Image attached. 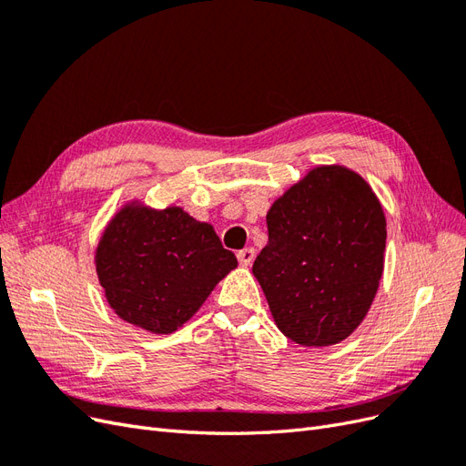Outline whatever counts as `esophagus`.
Wrapping results in <instances>:
<instances>
[{"label":"esophagus","instance_id":"obj_1","mask_svg":"<svg viewBox=\"0 0 466 466\" xmlns=\"http://www.w3.org/2000/svg\"><path fill=\"white\" fill-rule=\"evenodd\" d=\"M255 257H257V252H255V248H250V247L237 252V258H238V264H241V266H250L252 260H255Z\"/></svg>","mask_w":466,"mask_h":466}]
</instances>
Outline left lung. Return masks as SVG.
I'll use <instances>...</instances> for the list:
<instances>
[{
    "instance_id": "left-lung-1",
    "label": "left lung",
    "mask_w": 466,
    "mask_h": 466,
    "mask_svg": "<svg viewBox=\"0 0 466 466\" xmlns=\"http://www.w3.org/2000/svg\"><path fill=\"white\" fill-rule=\"evenodd\" d=\"M252 274L276 327L309 348L346 340L383 276L387 219L373 188L348 167H315L272 204Z\"/></svg>"
}]
</instances>
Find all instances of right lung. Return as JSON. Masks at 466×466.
Instances as JSON below:
<instances>
[{"label": "right lung", "instance_id": "obj_1", "mask_svg": "<svg viewBox=\"0 0 466 466\" xmlns=\"http://www.w3.org/2000/svg\"><path fill=\"white\" fill-rule=\"evenodd\" d=\"M96 276L115 313L153 334L190 320L219 281L237 268L214 228L178 206H122L95 250Z\"/></svg>", "mask_w": 466, "mask_h": 466}]
</instances>
